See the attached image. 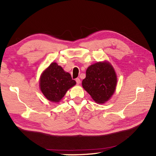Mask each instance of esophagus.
<instances>
[{"label":"esophagus","mask_w":156,"mask_h":156,"mask_svg":"<svg viewBox=\"0 0 156 156\" xmlns=\"http://www.w3.org/2000/svg\"><path fill=\"white\" fill-rule=\"evenodd\" d=\"M76 84H80V78H76Z\"/></svg>","instance_id":"34e87169"}]
</instances>
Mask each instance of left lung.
<instances>
[{"label":"left lung","mask_w":156,"mask_h":156,"mask_svg":"<svg viewBox=\"0 0 156 156\" xmlns=\"http://www.w3.org/2000/svg\"><path fill=\"white\" fill-rule=\"evenodd\" d=\"M117 76L108 62H99L87 68L82 87L98 103H104L114 93Z\"/></svg>","instance_id":"obj_1"}]
</instances>
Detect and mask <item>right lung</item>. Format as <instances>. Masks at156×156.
Returning a JSON list of instances; mask_svg holds the SVG:
<instances>
[{"label":"right lung","mask_w":156,"mask_h":156,"mask_svg":"<svg viewBox=\"0 0 156 156\" xmlns=\"http://www.w3.org/2000/svg\"><path fill=\"white\" fill-rule=\"evenodd\" d=\"M76 84L71 75L64 72L61 66L54 62L43 72L40 79V88L49 101L58 102L69 88Z\"/></svg>","instance_id":"obj_1"}]
</instances>
